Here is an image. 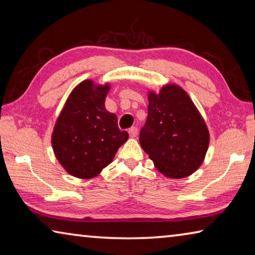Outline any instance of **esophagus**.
Here are the masks:
<instances>
[{
  "mask_svg": "<svg viewBox=\"0 0 255 255\" xmlns=\"http://www.w3.org/2000/svg\"><path fill=\"white\" fill-rule=\"evenodd\" d=\"M128 132H129V136H130L131 138H135L138 133V129H137V127H131V128H129Z\"/></svg>",
  "mask_w": 255,
  "mask_h": 255,
  "instance_id": "esophagus-1",
  "label": "esophagus"
}]
</instances>
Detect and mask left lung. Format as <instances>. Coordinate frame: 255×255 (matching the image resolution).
Listing matches in <instances>:
<instances>
[{
	"label": "left lung",
	"instance_id": "1",
	"mask_svg": "<svg viewBox=\"0 0 255 255\" xmlns=\"http://www.w3.org/2000/svg\"><path fill=\"white\" fill-rule=\"evenodd\" d=\"M148 115L139 143L154 165L170 179L191 175L204 163L209 130L189 94L180 85L148 91Z\"/></svg>",
	"mask_w": 255,
	"mask_h": 255
}]
</instances>
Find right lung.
<instances>
[{"label":"right lung","mask_w":255,"mask_h":255,"mask_svg":"<svg viewBox=\"0 0 255 255\" xmlns=\"http://www.w3.org/2000/svg\"><path fill=\"white\" fill-rule=\"evenodd\" d=\"M110 84L84 80L70 93L56 120L51 146L67 173L79 179H92L114 159L128 139L119 130L117 116L105 107Z\"/></svg>","instance_id":"obj_1"}]
</instances>
